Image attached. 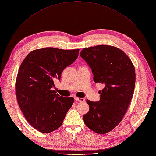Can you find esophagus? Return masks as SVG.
<instances>
[{
    "instance_id": "1",
    "label": "esophagus",
    "mask_w": 156,
    "mask_h": 156,
    "mask_svg": "<svg viewBox=\"0 0 156 156\" xmlns=\"http://www.w3.org/2000/svg\"><path fill=\"white\" fill-rule=\"evenodd\" d=\"M74 99L76 101H78V102H83V101H84V98H78V97H76V96H75L74 97Z\"/></svg>"
}]
</instances>
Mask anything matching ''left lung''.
Listing matches in <instances>:
<instances>
[{"label": "left lung", "instance_id": "left-lung-1", "mask_svg": "<svg viewBox=\"0 0 156 156\" xmlns=\"http://www.w3.org/2000/svg\"><path fill=\"white\" fill-rule=\"evenodd\" d=\"M80 56L93 74L96 83L105 85L97 102L88 100V112L83 116L84 123L96 133H107L121 121L133 98L135 69L131 60L121 50L109 45L84 48Z\"/></svg>", "mask_w": 156, "mask_h": 156}]
</instances>
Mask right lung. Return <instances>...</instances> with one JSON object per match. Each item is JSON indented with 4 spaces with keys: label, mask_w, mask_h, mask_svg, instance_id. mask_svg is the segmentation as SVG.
I'll return each instance as SVG.
<instances>
[{
    "label": "right lung",
    "mask_w": 156,
    "mask_h": 156,
    "mask_svg": "<svg viewBox=\"0 0 156 156\" xmlns=\"http://www.w3.org/2000/svg\"><path fill=\"white\" fill-rule=\"evenodd\" d=\"M78 53L79 49H38L29 53L20 66L16 84L17 101L27 121L41 133L59 128L74 102L73 97L61 96L53 88Z\"/></svg>",
    "instance_id": "1"
}]
</instances>
